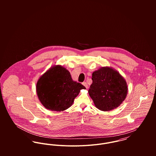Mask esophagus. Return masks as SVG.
Listing matches in <instances>:
<instances>
[{
  "label": "esophagus",
  "instance_id": "34e87169",
  "mask_svg": "<svg viewBox=\"0 0 156 156\" xmlns=\"http://www.w3.org/2000/svg\"><path fill=\"white\" fill-rule=\"evenodd\" d=\"M82 85H83L87 89L88 88V84L87 83V82H83V83H82Z\"/></svg>",
  "mask_w": 156,
  "mask_h": 156
}]
</instances>
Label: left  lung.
I'll list each match as a JSON object with an SVG mask.
<instances>
[{"mask_svg":"<svg viewBox=\"0 0 156 156\" xmlns=\"http://www.w3.org/2000/svg\"><path fill=\"white\" fill-rule=\"evenodd\" d=\"M92 80L88 93L99 110L110 111L119 107L125 100L128 92L127 82L114 68H99L92 73Z\"/></svg>","mask_w":156,"mask_h":156,"instance_id":"1","label":"left lung"}]
</instances>
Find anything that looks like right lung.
I'll use <instances>...</instances> for the list:
<instances>
[{"mask_svg":"<svg viewBox=\"0 0 156 156\" xmlns=\"http://www.w3.org/2000/svg\"><path fill=\"white\" fill-rule=\"evenodd\" d=\"M86 88L74 81L70 73L60 65L50 67L39 78L36 86L38 98L45 109L64 111L71 107L81 89Z\"/></svg>","mask_w":156,"mask_h":156,"instance_id":"obj_1","label":"right lung"}]
</instances>
